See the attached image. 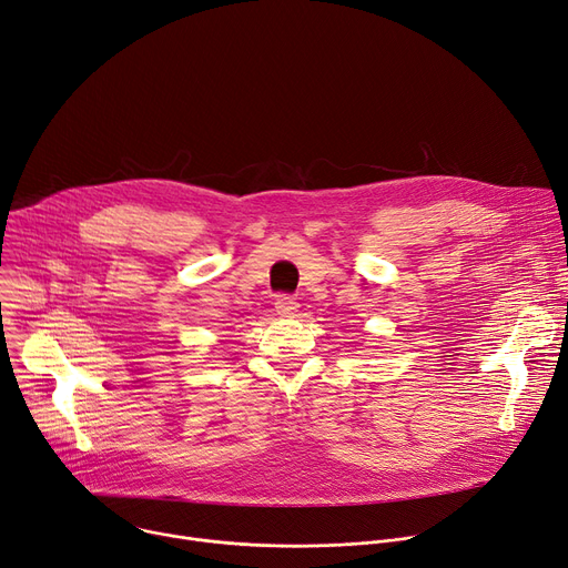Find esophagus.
<instances>
[{
  "label": "esophagus",
  "instance_id": "obj_1",
  "mask_svg": "<svg viewBox=\"0 0 568 568\" xmlns=\"http://www.w3.org/2000/svg\"><path fill=\"white\" fill-rule=\"evenodd\" d=\"M297 307H300V305H297V297H293V295L282 293V295H277V300H275V310H277V314H282V316L295 314Z\"/></svg>",
  "mask_w": 568,
  "mask_h": 568
}]
</instances>
